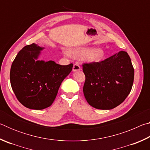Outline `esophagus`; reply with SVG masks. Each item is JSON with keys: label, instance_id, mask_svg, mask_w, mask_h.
<instances>
[{"label": "esophagus", "instance_id": "obj_1", "mask_svg": "<svg viewBox=\"0 0 150 150\" xmlns=\"http://www.w3.org/2000/svg\"><path fill=\"white\" fill-rule=\"evenodd\" d=\"M81 70V67L78 63H75V64L73 65V71H77Z\"/></svg>", "mask_w": 150, "mask_h": 150}]
</instances>
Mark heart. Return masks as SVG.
<instances>
[{"mask_svg": "<svg viewBox=\"0 0 150 150\" xmlns=\"http://www.w3.org/2000/svg\"><path fill=\"white\" fill-rule=\"evenodd\" d=\"M63 54L69 56V54L71 56L77 58L85 57V60L89 63L98 62L105 56V52L100 48L93 49L88 47H79L74 48L70 51L69 53L67 51H63Z\"/></svg>", "mask_w": 150, "mask_h": 150, "instance_id": "obj_1", "label": "heart"}]
</instances>
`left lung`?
<instances>
[{"label":"left lung","mask_w":150,"mask_h":150,"mask_svg":"<svg viewBox=\"0 0 150 150\" xmlns=\"http://www.w3.org/2000/svg\"><path fill=\"white\" fill-rule=\"evenodd\" d=\"M83 93L93 107L110 110L126 99L133 85L134 69L127 52L121 51L100 62L84 63Z\"/></svg>","instance_id":"left-lung-1"}]
</instances>
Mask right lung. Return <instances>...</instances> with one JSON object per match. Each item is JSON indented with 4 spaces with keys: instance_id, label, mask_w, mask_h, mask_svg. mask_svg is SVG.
Returning a JSON list of instances; mask_svg holds the SVG:
<instances>
[{
    "instance_id": "right-lung-1",
    "label": "right lung",
    "mask_w": 150,
    "mask_h": 150,
    "mask_svg": "<svg viewBox=\"0 0 150 150\" xmlns=\"http://www.w3.org/2000/svg\"><path fill=\"white\" fill-rule=\"evenodd\" d=\"M44 47L32 44L24 47L12 62L10 79L19 102L26 108L42 110L54 103L59 88L73 63L61 65L54 61L38 60Z\"/></svg>"
}]
</instances>
